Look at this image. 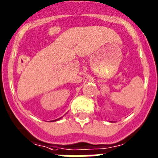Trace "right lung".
Instances as JSON below:
<instances>
[{
  "mask_svg": "<svg viewBox=\"0 0 158 158\" xmlns=\"http://www.w3.org/2000/svg\"><path fill=\"white\" fill-rule=\"evenodd\" d=\"M60 118H58V119H60ZM58 119H56V120H58ZM56 120H54V121H56ZM53 121H54V120H53Z\"/></svg>",
  "mask_w": 158,
  "mask_h": 158,
  "instance_id": "obj_1",
  "label": "right lung"
}]
</instances>
